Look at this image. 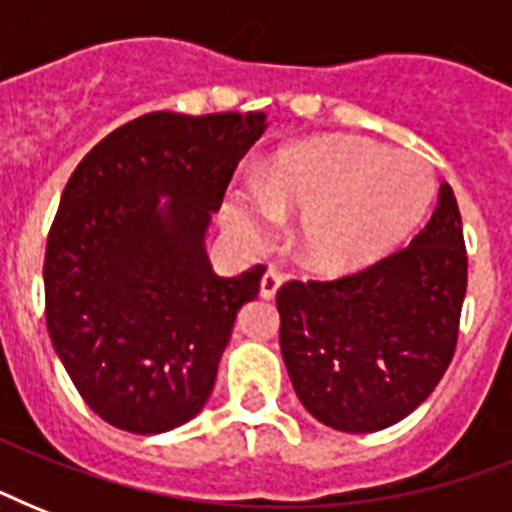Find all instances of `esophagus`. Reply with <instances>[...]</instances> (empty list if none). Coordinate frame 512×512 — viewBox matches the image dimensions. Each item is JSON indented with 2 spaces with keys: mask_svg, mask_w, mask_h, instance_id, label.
<instances>
[{
  "mask_svg": "<svg viewBox=\"0 0 512 512\" xmlns=\"http://www.w3.org/2000/svg\"><path fill=\"white\" fill-rule=\"evenodd\" d=\"M281 284H284V276H281L279 271L268 268V271L263 273V281H260V295H263L265 300H271V297H276Z\"/></svg>",
  "mask_w": 512,
  "mask_h": 512,
  "instance_id": "34e87169",
  "label": "esophagus"
}]
</instances>
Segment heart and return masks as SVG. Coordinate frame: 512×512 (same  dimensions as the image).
Listing matches in <instances>:
<instances>
[{
  "mask_svg": "<svg viewBox=\"0 0 512 512\" xmlns=\"http://www.w3.org/2000/svg\"><path fill=\"white\" fill-rule=\"evenodd\" d=\"M436 172L422 156L366 138H316L284 148L255 185L233 193L228 223L263 241L279 215L297 217V247L324 273L361 271L404 244L428 212Z\"/></svg>",
  "mask_w": 512,
  "mask_h": 512,
  "instance_id": "heart-1",
  "label": "heart"
}]
</instances>
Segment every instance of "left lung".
I'll list each match as a JSON object with an SVG mask.
<instances>
[{"instance_id":"obj_1","label":"left lung","mask_w":512,"mask_h":512,"mask_svg":"<svg viewBox=\"0 0 512 512\" xmlns=\"http://www.w3.org/2000/svg\"><path fill=\"white\" fill-rule=\"evenodd\" d=\"M465 289L460 207L441 183L436 209L412 244L340 279L279 289L281 356L297 398L345 433L404 420L452 364Z\"/></svg>"}]
</instances>
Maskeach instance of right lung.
<instances>
[{
  "mask_svg": "<svg viewBox=\"0 0 512 512\" xmlns=\"http://www.w3.org/2000/svg\"><path fill=\"white\" fill-rule=\"evenodd\" d=\"M263 130V114L154 111L100 140L68 180L44 252V316L108 425L154 436L207 404L265 265L217 276L204 231Z\"/></svg>",
  "mask_w": 512,
  "mask_h": 512,
  "instance_id": "1",
  "label": "right lung"
}]
</instances>
